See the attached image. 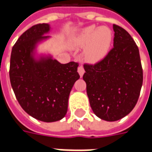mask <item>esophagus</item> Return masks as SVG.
<instances>
[{
	"mask_svg": "<svg viewBox=\"0 0 152 152\" xmlns=\"http://www.w3.org/2000/svg\"><path fill=\"white\" fill-rule=\"evenodd\" d=\"M78 73L80 75V77H82L83 75H84V73H85V69H84V67L83 66H79L78 67Z\"/></svg>",
	"mask_w": 152,
	"mask_h": 152,
	"instance_id": "34e87169",
	"label": "esophagus"
}]
</instances>
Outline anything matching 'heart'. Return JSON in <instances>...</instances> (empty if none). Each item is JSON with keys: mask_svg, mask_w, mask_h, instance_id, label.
Here are the masks:
<instances>
[{"mask_svg": "<svg viewBox=\"0 0 152 152\" xmlns=\"http://www.w3.org/2000/svg\"><path fill=\"white\" fill-rule=\"evenodd\" d=\"M113 40V34L107 27L94 25L85 27L76 33L71 39L72 48H85L84 58L91 63L102 61L107 55Z\"/></svg>", "mask_w": 152, "mask_h": 152, "instance_id": "b5f03b06", "label": "heart"}]
</instances>
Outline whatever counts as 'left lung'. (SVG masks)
I'll use <instances>...</instances> for the list:
<instances>
[{"instance_id": "obj_1", "label": "left lung", "mask_w": 152, "mask_h": 152, "mask_svg": "<svg viewBox=\"0 0 152 152\" xmlns=\"http://www.w3.org/2000/svg\"><path fill=\"white\" fill-rule=\"evenodd\" d=\"M113 48L102 61L85 64L83 79L91 109L101 119L113 122L135 107L143 84L138 46L124 28L113 24Z\"/></svg>"}]
</instances>
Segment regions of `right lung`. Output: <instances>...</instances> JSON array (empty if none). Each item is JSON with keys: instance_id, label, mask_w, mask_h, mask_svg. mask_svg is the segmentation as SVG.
Segmentation results:
<instances>
[{"instance_id": "right-lung-1", "label": "right lung", "mask_w": 152, "mask_h": 152, "mask_svg": "<svg viewBox=\"0 0 152 152\" xmlns=\"http://www.w3.org/2000/svg\"><path fill=\"white\" fill-rule=\"evenodd\" d=\"M48 23L34 25L12 47L9 76L16 98L31 117L46 123L65 117L70 91L79 79L78 62L61 64L51 56L35 58L39 42L50 36Z\"/></svg>"}]
</instances>
